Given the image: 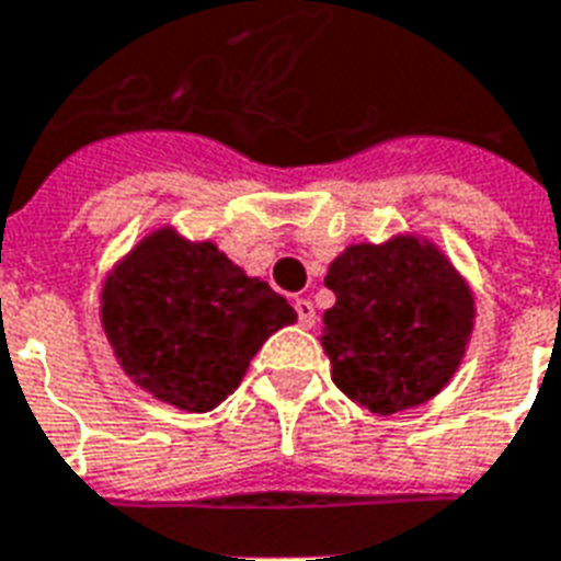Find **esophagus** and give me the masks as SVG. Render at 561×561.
Listing matches in <instances>:
<instances>
[{
  "label": "esophagus",
  "mask_w": 561,
  "mask_h": 561,
  "mask_svg": "<svg viewBox=\"0 0 561 561\" xmlns=\"http://www.w3.org/2000/svg\"><path fill=\"white\" fill-rule=\"evenodd\" d=\"M294 309H297V318H300L304 328H316V306H312V300L297 297V300H294Z\"/></svg>",
  "instance_id": "1"
}]
</instances>
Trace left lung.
<instances>
[{
    "label": "left lung",
    "instance_id": "8db88e82",
    "mask_svg": "<svg viewBox=\"0 0 561 561\" xmlns=\"http://www.w3.org/2000/svg\"><path fill=\"white\" fill-rule=\"evenodd\" d=\"M321 345L333 385L376 414L433 400L459 369L474 297L445 252L414 233L354 243L330 264Z\"/></svg>",
    "mask_w": 561,
    "mask_h": 561
}]
</instances>
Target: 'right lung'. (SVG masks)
Listing matches in <instances>:
<instances>
[{
  "label": "right lung",
  "mask_w": 561,
  "mask_h": 561,
  "mask_svg": "<svg viewBox=\"0 0 561 561\" xmlns=\"http://www.w3.org/2000/svg\"><path fill=\"white\" fill-rule=\"evenodd\" d=\"M288 300L245 276L216 243L173 228L144 237L102 285V328L126 376L183 412H209L285 324Z\"/></svg>",
  "instance_id": "right-lung-1"
}]
</instances>
